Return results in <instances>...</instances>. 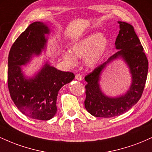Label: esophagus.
I'll return each instance as SVG.
<instances>
[{
  "label": "esophagus",
  "instance_id": "34e87169",
  "mask_svg": "<svg viewBox=\"0 0 152 152\" xmlns=\"http://www.w3.org/2000/svg\"><path fill=\"white\" fill-rule=\"evenodd\" d=\"M75 78H76V79L78 80V81H81L82 78H82V76H81V74H76V77H75Z\"/></svg>",
  "mask_w": 152,
  "mask_h": 152
}]
</instances>
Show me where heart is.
I'll list each match as a JSON object with an SVG mask.
<instances>
[{
  "mask_svg": "<svg viewBox=\"0 0 152 152\" xmlns=\"http://www.w3.org/2000/svg\"><path fill=\"white\" fill-rule=\"evenodd\" d=\"M109 45V39L106 36L99 32L94 33L74 43L71 46V53L64 51L61 56L64 61L69 66L76 65V58H84L85 65L94 69L102 61Z\"/></svg>",
  "mask_w": 152,
  "mask_h": 152,
  "instance_id": "obj_1",
  "label": "heart"
}]
</instances>
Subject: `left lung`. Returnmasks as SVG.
I'll use <instances>...</instances> for the list:
<instances>
[{
    "label": "left lung",
    "instance_id": "obj_1",
    "mask_svg": "<svg viewBox=\"0 0 152 152\" xmlns=\"http://www.w3.org/2000/svg\"><path fill=\"white\" fill-rule=\"evenodd\" d=\"M118 23L120 30L115 46L118 50L85 77L87 82L85 108L96 117H114L128 111L140 99L147 78L148 60L134 27L126 22ZM117 58L123 59L130 68L132 84L124 95L109 97L102 92L99 81L106 66Z\"/></svg>",
    "mask_w": 152,
    "mask_h": 152
}]
</instances>
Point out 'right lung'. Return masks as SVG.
Instances as JSON below:
<instances>
[{"mask_svg": "<svg viewBox=\"0 0 152 152\" xmlns=\"http://www.w3.org/2000/svg\"><path fill=\"white\" fill-rule=\"evenodd\" d=\"M49 33L42 22L30 24L11 46L8 61V86L12 100L26 116L43 121L55 116L59 90L75 77L73 73L58 70L48 62L33 77L27 78L23 73L22 65L45 49L46 34Z\"/></svg>", "mask_w": 152, "mask_h": 152, "instance_id": "right-lung-1", "label": "right lung"}]
</instances>
